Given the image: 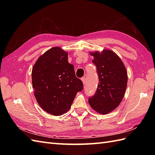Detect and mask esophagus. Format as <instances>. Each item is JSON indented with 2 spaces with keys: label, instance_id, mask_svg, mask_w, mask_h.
I'll list each match as a JSON object with an SVG mask.
<instances>
[{
  "label": "esophagus",
  "instance_id": "34e87169",
  "mask_svg": "<svg viewBox=\"0 0 155 155\" xmlns=\"http://www.w3.org/2000/svg\"><path fill=\"white\" fill-rule=\"evenodd\" d=\"M81 80H82V81H83V84L84 85L85 84H86V82H87V78H86V77H83L81 78Z\"/></svg>",
  "mask_w": 155,
  "mask_h": 155
}]
</instances>
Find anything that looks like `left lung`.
Masks as SVG:
<instances>
[{
    "mask_svg": "<svg viewBox=\"0 0 155 155\" xmlns=\"http://www.w3.org/2000/svg\"><path fill=\"white\" fill-rule=\"evenodd\" d=\"M91 55L94 57L93 62L99 82L96 93L88 98V103L94 110L105 114L116 108L123 100L127 84V70L120 58L110 50Z\"/></svg>",
    "mask_w": 155,
    "mask_h": 155,
    "instance_id": "1",
    "label": "left lung"
}]
</instances>
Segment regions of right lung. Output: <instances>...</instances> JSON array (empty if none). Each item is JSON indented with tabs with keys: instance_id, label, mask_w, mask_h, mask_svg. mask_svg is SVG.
Listing matches in <instances>:
<instances>
[{
	"instance_id": "right-lung-1",
	"label": "right lung",
	"mask_w": 155,
	"mask_h": 155,
	"mask_svg": "<svg viewBox=\"0 0 155 155\" xmlns=\"http://www.w3.org/2000/svg\"><path fill=\"white\" fill-rule=\"evenodd\" d=\"M32 83L38 104L54 116L67 112L76 94L83 89L74 66L68 63L67 52L59 47L49 49L38 58L32 68Z\"/></svg>"
}]
</instances>
